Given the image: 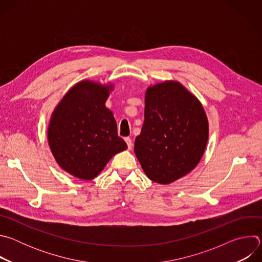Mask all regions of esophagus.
Segmentation results:
<instances>
[{"instance_id":"34e87169","label":"esophagus","mask_w":262,"mask_h":262,"mask_svg":"<svg viewBox=\"0 0 262 262\" xmlns=\"http://www.w3.org/2000/svg\"><path fill=\"white\" fill-rule=\"evenodd\" d=\"M125 142H126V144H127V148H128V150H130V149L133 148V142H132L130 138H125Z\"/></svg>"}]
</instances>
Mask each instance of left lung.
<instances>
[{
  "mask_svg": "<svg viewBox=\"0 0 262 262\" xmlns=\"http://www.w3.org/2000/svg\"><path fill=\"white\" fill-rule=\"evenodd\" d=\"M208 140V120L200 100L177 81L149 86L144 123L135 154L146 176L169 184L199 164Z\"/></svg>",
  "mask_w": 262,
  "mask_h": 262,
  "instance_id": "8db88e82",
  "label": "left lung"
}]
</instances>
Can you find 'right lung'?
I'll use <instances>...</instances> for the list:
<instances>
[{
    "instance_id": "1",
    "label": "right lung",
    "mask_w": 262,
    "mask_h": 262,
    "mask_svg": "<svg viewBox=\"0 0 262 262\" xmlns=\"http://www.w3.org/2000/svg\"><path fill=\"white\" fill-rule=\"evenodd\" d=\"M113 84L84 80L71 87L55 107L48 141L57 164L82 180L95 178L115 155L127 149L118 137L105 101Z\"/></svg>"
}]
</instances>
